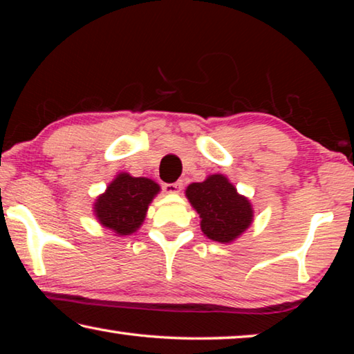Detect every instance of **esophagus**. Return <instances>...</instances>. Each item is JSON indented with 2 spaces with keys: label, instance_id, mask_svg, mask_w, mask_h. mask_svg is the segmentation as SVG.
<instances>
[{
  "label": "esophagus",
  "instance_id": "34e87169",
  "mask_svg": "<svg viewBox=\"0 0 354 354\" xmlns=\"http://www.w3.org/2000/svg\"><path fill=\"white\" fill-rule=\"evenodd\" d=\"M164 189H165V192H169V194H178V192H181V189H183V183L176 181L171 184H165Z\"/></svg>",
  "mask_w": 354,
  "mask_h": 354
}]
</instances>
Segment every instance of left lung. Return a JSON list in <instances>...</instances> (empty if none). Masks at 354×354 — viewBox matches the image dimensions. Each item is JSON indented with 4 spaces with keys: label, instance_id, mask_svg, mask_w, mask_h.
Returning <instances> with one entry per match:
<instances>
[{
    "label": "left lung",
    "instance_id": "1",
    "mask_svg": "<svg viewBox=\"0 0 354 354\" xmlns=\"http://www.w3.org/2000/svg\"><path fill=\"white\" fill-rule=\"evenodd\" d=\"M185 195L200 214L201 231L215 242H232L253 220L250 201L223 175L190 184Z\"/></svg>",
    "mask_w": 354,
    "mask_h": 354
}]
</instances>
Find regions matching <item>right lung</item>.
<instances>
[{
	"mask_svg": "<svg viewBox=\"0 0 354 354\" xmlns=\"http://www.w3.org/2000/svg\"><path fill=\"white\" fill-rule=\"evenodd\" d=\"M159 192V185L148 178H133L120 173L95 203L101 225L120 236H128L142 225L148 205Z\"/></svg>",
	"mask_w": 354,
	"mask_h": 354,
	"instance_id": "add662e5",
	"label": "right lung"
}]
</instances>
